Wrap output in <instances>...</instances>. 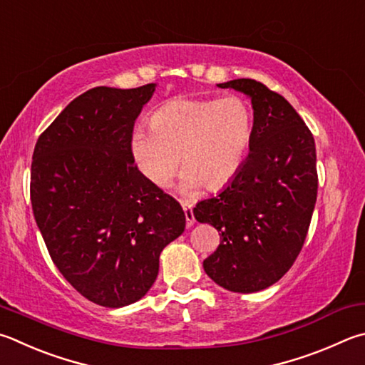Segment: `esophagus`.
<instances>
[{"mask_svg":"<svg viewBox=\"0 0 365 365\" xmlns=\"http://www.w3.org/2000/svg\"><path fill=\"white\" fill-rule=\"evenodd\" d=\"M182 207L185 212V218H187V227L191 228L195 225V215H193V209H191V204L182 202Z\"/></svg>","mask_w":365,"mask_h":365,"instance_id":"1","label":"esophagus"}]
</instances>
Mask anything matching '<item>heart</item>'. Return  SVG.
Here are the masks:
<instances>
[{
	"mask_svg": "<svg viewBox=\"0 0 365 365\" xmlns=\"http://www.w3.org/2000/svg\"><path fill=\"white\" fill-rule=\"evenodd\" d=\"M252 138V115L241 98L178 97L161 105L148 129H135L130 153L140 174L165 187L178 165L180 188L215 190L236 175Z\"/></svg>",
	"mask_w": 365,
	"mask_h": 365,
	"instance_id": "b5f03b06",
	"label": "heart"
}]
</instances>
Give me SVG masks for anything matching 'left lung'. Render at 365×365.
<instances>
[{
  "mask_svg": "<svg viewBox=\"0 0 365 365\" xmlns=\"http://www.w3.org/2000/svg\"><path fill=\"white\" fill-rule=\"evenodd\" d=\"M217 86L250 98V153L227 187L197 202L193 214L220 231V244L202 263L205 273L223 289L250 294L279 281L307 240L317 196L316 147L277 92L246 78Z\"/></svg>",
  "mask_w": 365,
  "mask_h": 365,
  "instance_id": "8db88e82",
  "label": "left lung"
}]
</instances>
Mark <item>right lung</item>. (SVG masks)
<instances>
[{"instance_id":"add662e5","label":"right lung","mask_w":365,"mask_h":365,"mask_svg":"<svg viewBox=\"0 0 365 365\" xmlns=\"http://www.w3.org/2000/svg\"><path fill=\"white\" fill-rule=\"evenodd\" d=\"M156 84L98 86L70 102L33 151V215L79 294L121 308L148 292L160 255L185 230L182 205L134 164L130 137Z\"/></svg>"}]
</instances>
